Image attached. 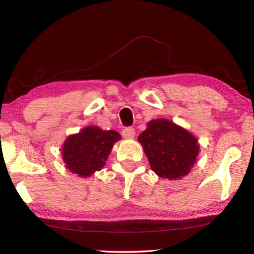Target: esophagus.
Segmentation results:
<instances>
[{
	"instance_id": "34e87169",
	"label": "esophagus",
	"mask_w": 254,
	"mask_h": 254,
	"mask_svg": "<svg viewBox=\"0 0 254 254\" xmlns=\"http://www.w3.org/2000/svg\"><path fill=\"white\" fill-rule=\"evenodd\" d=\"M122 135L126 138H133L135 136V130L133 127H126L122 131Z\"/></svg>"
}]
</instances>
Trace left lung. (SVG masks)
<instances>
[{
	"label": "left lung",
	"instance_id": "8db88e82",
	"mask_svg": "<svg viewBox=\"0 0 254 254\" xmlns=\"http://www.w3.org/2000/svg\"><path fill=\"white\" fill-rule=\"evenodd\" d=\"M137 141L142 144L152 170L169 180L189 175L199 150L193 134L166 119L149 121Z\"/></svg>",
	"mask_w": 254,
	"mask_h": 254
}]
</instances>
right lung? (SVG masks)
Masks as SVG:
<instances>
[{
  "label": "right lung",
  "instance_id": "add662e5",
  "mask_svg": "<svg viewBox=\"0 0 254 254\" xmlns=\"http://www.w3.org/2000/svg\"><path fill=\"white\" fill-rule=\"evenodd\" d=\"M119 139H121V135L117 131H104L93 126L84 127L64 142V164L69 171L79 177L94 175L105 166L113 144Z\"/></svg>",
  "mask_w": 254,
  "mask_h": 254
}]
</instances>
